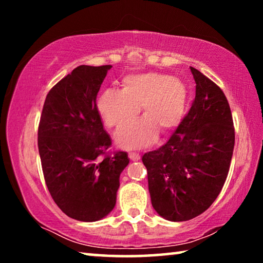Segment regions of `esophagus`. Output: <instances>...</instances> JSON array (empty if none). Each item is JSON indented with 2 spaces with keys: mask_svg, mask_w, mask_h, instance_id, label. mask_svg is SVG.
Masks as SVG:
<instances>
[{
  "mask_svg": "<svg viewBox=\"0 0 263 263\" xmlns=\"http://www.w3.org/2000/svg\"><path fill=\"white\" fill-rule=\"evenodd\" d=\"M128 158H130L131 161H138L140 159V155L138 153H128Z\"/></svg>",
  "mask_w": 263,
  "mask_h": 263,
  "instance_id": "esophagus-1",
  "label": "esophagus"
}]
</instances>
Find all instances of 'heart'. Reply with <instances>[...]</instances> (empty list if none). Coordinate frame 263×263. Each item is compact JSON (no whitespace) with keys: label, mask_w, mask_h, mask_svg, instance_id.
Returning <instances> with one entry per match:
<instances>
[{"label":"heart","mask_w":263,"mask_h":263,"mask_svg":"<svg viewBox=\"0 0 263 263\" xmlns=\"http://www.w3.org/2000/svg\"><path fill=\"white\" fill-rule=\"evenodd\" d=\"M188 100L185 84L176 78L157 73L128 75L121 91L105 90L97 100V110L109 127H121L134 120L142 108V121L121 128L116 140L124 148H141L157 137L179 126Z\"/></svg>","instance_id":"1"}]
</instances>
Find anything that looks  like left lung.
Listing matches in <instances>:
<instances>
[{
  "label": "left lung",
  "mask_w": 263,
  "mask_h": 263,
  "mask_svg": "<svg viewBox=\"0 0 263 263\" xmlns=\"http://www.w3.org/2000/svg\"><path fill=\"white\" fill-rule=\"evenodd\" d=\"M196 95L166 144L142 155L152 205L171 221H185L210 208L232 160L234 126L228 99L217 84L190 67Z\"/></svg>",
  "instance_id": "obj_1"
}]
</instances>
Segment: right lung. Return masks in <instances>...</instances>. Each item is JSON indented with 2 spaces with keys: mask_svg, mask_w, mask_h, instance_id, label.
Instances as JSON below:
<instances>
[{
  "mask_svg": "<svg viewBox=\"0 0 263 263\" xmlns=\"http://www.w3.org/2000/svg\"><path fill=\"white\" fill-rule=\"evenodd\" d=\"M111 65L74 68L46 96L38 126L44 179L53 201L73 219L96 221L112 211L126 152H110L96 105Z\"/></svg>",
  "mask_w": 263,
  "mask_h": 263,
  "instance_id": "right-lung-1",
  "label": "right lung"
}]
</instances>
